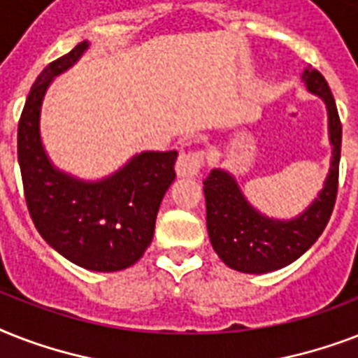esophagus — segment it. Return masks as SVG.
<instances>
[{
  "mask_svg": "<svg viewBox=\"0 0 358 358\" xmlns=\"http://www.w3.org/2000/svg\"><path fill=\"white\" fill-rule=\"evenodd\" d=\"M202 154L199 152H184L176 159V174L180 178H195L201 173Z\"/></svg>",
  "mask_w": 358,
  "mask_h": 358,
  "instance_id": "34e87169",
  "label": "esophagus"
}]
</instances>
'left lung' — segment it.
I'll return each instance as SVG.
<instances>
[{"mask_svg": "<svg viewBox=\"0 0 358 358\" xmlns=\"http://www.w3.org/2000/svg\"><path fill=\"white\" fill-rule=\"evenodd\" d=\"M306 91L322 98L327 109L331 167L316 199L289 219L269 217L255 208L227 169H212L204 180L206 227L213 250L229 267L241 273L277 271L303 256L327 227L338 191L342 124L327 81L306 66L301 74Z\"/></svg>", "mask_w": 358, "mask_h": 358, "instance_id": "8db88e82", "label": "left lung"}]
</instances>
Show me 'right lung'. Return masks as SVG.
<instances>
[{
	"instance_id": "1",
	"label": "right lung",
	"mask_w": 358,
	"mask_h": 358,
	"mask_svg": "<svg viewBox=\"0 0 358 358\" xmlns=\"http://www.w3.org/2000/svg\"><path fill=\"white\" fill-rule=\"evenodd\" d=\"M89 48V41L80 42L33 83L18 124V163L38 234L76 266L111 273L134 266L152 243L159 204L176 178L178 152H139L98 180L80 178L50 159L41 134L44 96Z\"/></svg>"
}]
</instances>
